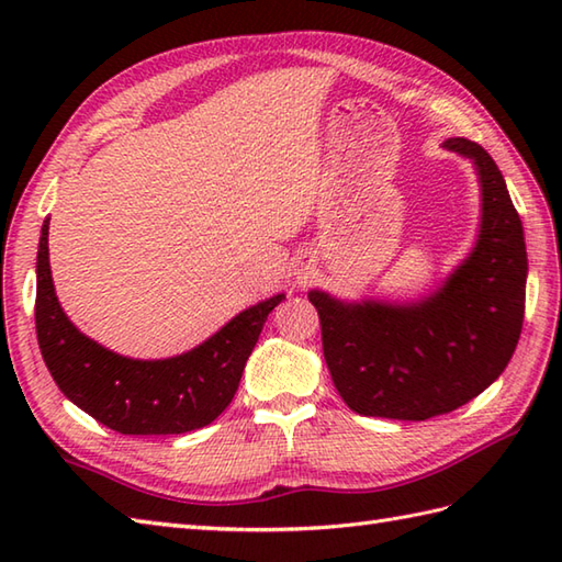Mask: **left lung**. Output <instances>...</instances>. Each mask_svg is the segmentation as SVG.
Wrapping results in <instances>:
<instances>
[{"label": "left lung", "mask_w": 562, "mask_h": 562, "mask_svg": "<svg viewBox=\"0 0 562 562\" xmlns=\"http://www.w3.org/2000/svg\"><path fill=\"white\" fill-rule=\"evenodd\" d=\"M445 147L473 159L483 224L473 254L420 304H342L308 292L340 398L360 415L429 420L457 411L505 372L527 302V246L505 178L481 145Z\"/></svg>", "instance_id": "8db88e82"}]
</instances>
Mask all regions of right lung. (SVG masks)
<instances>
[{
  "label": "right lung",
  "mask_w": 562,
  "mask_h": 562,
  "mask_svg": "<svg viewBox=\"0 0 562 562\" xmlns=\"http://www.w3.org/2000/svg\"><path fill=\"white\" fill-rule=\"evenodd\" d=\"M47 224L38 244L35 333L55 384L93 420L121 435H183L210 425L232 403L248 355L284 294L232 318L217 336L171 360H130L69 324L53 288Z\"/></svg>",
  "instance_id": "obj_1"
}]
</instances>
